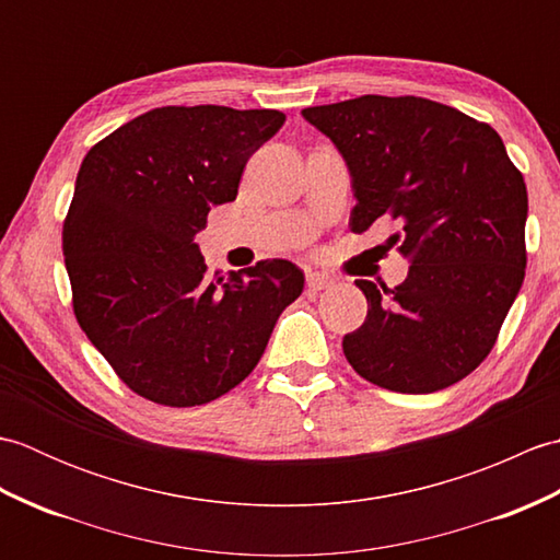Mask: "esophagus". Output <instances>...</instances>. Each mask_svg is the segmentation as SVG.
I'll use <instances>...</instances> for the list:
<instances>
[{
	"label": "esophagus",
	"instance_id": "34e87169",
	"mask_svg": "<svg viewBox=\"0 0 560 560\" xmlns=\"http://www.w3.org/2000/svg\"><path fill=\"white\" fill-rule=\"evenodd\" d=\"M305 281H307V289H311V291H325V289L331 287V283H335V279L327 277V273H319V271H307Z\"/></svg>",
	"mask_w": 560,
	"mask_h": 560
}]
</instances>
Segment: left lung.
<instances>
[{"mask_svg":"<svg viewBox=\"0 0 560 560\" xmlns=\"http://www.w3.org/2000/svg\"><path fill=\"white\" fill-rule=\"evenodd\" d=\"M303 117L347 161L353 233L377 219L411 267L399 287L355 281L365 323L343 337L353 371L401 395L459 383L498 339L525 279L527 187L503 139L450 105L361 96Z\"/></svg>","mask_w":560,"mask_h":560,"instance_id":"1","label":"left lung"}]
</instances>
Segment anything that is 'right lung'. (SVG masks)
<instances>
[{"instance_id":"obj_1","label":"right lung","mask_w":560,"mask_h":560,"mask_svg":"<svg viewBox=\"0 0 560 560\" xmlns=\"http://www.w3.org/2000/svg\"><path fill=\"white\" fill-rule=\"evenodd\" d=\"M283 122L279 110L168 105L83 159L62 229L74 315L139 397L163 407L219 399L253 373L283 307L303 293L289 259L209 277L195 243Z\"/></svg>"}]
</instances>
